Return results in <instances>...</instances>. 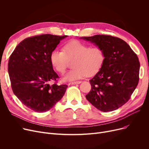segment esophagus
<instances>
[{
	"instance_id": "1",
	"label": "esophagus",
	"mask_w": 149,
	"mask_h": 149,
	"mask_svg": "<svg viewBox=\"0 0 149 149\" xmlns=\"http://www.w3.org/2000/svg\"><path fill=\"white\" fill-rule=\"evenodd\" d=\"M81 83V81H74V82H71L70 84H80Z\"/></svg>"
}]
</instances>
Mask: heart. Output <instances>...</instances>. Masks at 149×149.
<instances>
[{
	"label": "heart",
	"instance_id": "b5f03b06",
	"mask_svg": "<svg viewBox=\"0 0 149 149\" xmlns=\"http://www.w3.org/2000/svg\"><path fill=\"white\" fill-rule=\"evenodd\" d=\"M105 55L102 48L92 47L81 41L74 40L66 43L63 51L54 49L50 55L51 63L57 72H65L69 60H73V69L63 77L66 81H74L97 74L102 67Z\"/></svg>",
	"mask_w": 149,
	"mask_h": 149
}]
</instances>
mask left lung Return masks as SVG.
<instances>
[{
    "mask_svg": "<svg viewBox=\"0 0 149 149\" xmlns=\"http://www.w3.org/2000/svg\"><path fill=\"white\" fill-rule=\"evenodd\" d=\"M86 41L102 48V67L89 82L91 90L86 98L98 110L113 111L127 103L139 81L137 55L122 39L106 35L83 37Z\"/></svg>",
    "mask_w": 149,
    "mask_h": 149,
    "instance_id": "1",
    "label": "left lung"
}]
</instances>
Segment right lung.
<instances>
[{
  "label": "right lung",
  "instance_id": "obj_1",
  "mask_svg": "<svg viewBox=\"0 0 149 149\" xmlns=\"http://www.w3.org/2000/svg\"><path fill=\"white\" fill-rule=\"evenodd\" d=\"M66 37L46 34L25 38L9 58L8 70L14 95L35 112L49 111L68 88L66 84H49L58 78L51 63V53Z\"/></svg>",
  "mask_w": 149,
  "mask_h": 149
}]
</instances>
